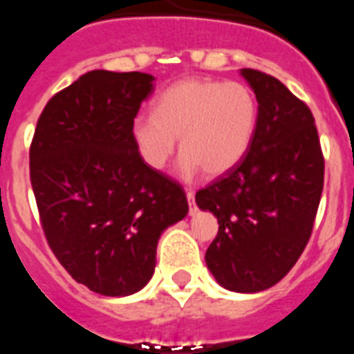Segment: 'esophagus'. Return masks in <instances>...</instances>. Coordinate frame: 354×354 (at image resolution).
Listing matches in <instances>:
<instances>
[{"label":"esophagus","instance_id":"34e87169","mask_svg":"<svg viewBox=\"0 0 354 354\" xmlns=\"http://www.w3.org/2000/svg\"><path fill=\"white\" fill-rule=\"evenodd\" d=\"M186 196H187V204H189V212H195L196 211V205H195V192L193 189H186Z\"/></svg>","mask_w":354,"mask_h":354}]
</instances>
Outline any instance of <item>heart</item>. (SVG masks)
Returning a JSON list of instances; mask_svg holds the SVG:
<instances>
[{
    "label": "heart",
    "mask_w": 354,
    "mask_h": 354,
    "mask_svg": "<svg viewBox=\"0 0 354 354\" xmlns=\"http://www.w3.org/2000/svg\"><path fill=\"white\" fill-rule=\"evenodd\" d=\"M257 126V102L241 83L180 80L156 97L152 115L133 120L131 136L152 170H162L179 138L180 170L221 175L250 149Z\"/></svg>",
    "instance_id": "1"
}]
</instances>
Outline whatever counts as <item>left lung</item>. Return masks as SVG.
<instances>
[{
    "mask_svg": "<svg viewBox=\"0 0 354 354\" xmlns=\"http://www.w3.org/2000/svg\"><path fill=\"white\" fill-rule=\"evenodd\" d=\"M259 102L250 149L196 192L218 218L205 262L221 287L259 292L278 283L305 250L324 184V156L310 108L277 77L243 68Z\"/></svg>",
    "mask_w": 354,
    "mask_h": 354,
    "instance_id": "8db88e82",
    "label": "left lung"
}]
</instances>
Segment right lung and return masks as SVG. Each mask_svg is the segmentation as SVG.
Wrapping results in <instances>:
<instances>
[{"instance_id":"obj_1","label":"right lung","mask_w":354,"mask_h":354,"mask_svg":"<svg viewBox=\"0 0 354 354\" xmlns=\"http://www.w3.org/2000/svg\"><path fill=\"white\" fill-rule=\"evenodd\" d=\"M154 77L92 71L51 97L30 145V180L49 248L102 296L147 286L156 246L187 214L183 186L147 167L131 136Z\"/></svg>"}]
</instances>
